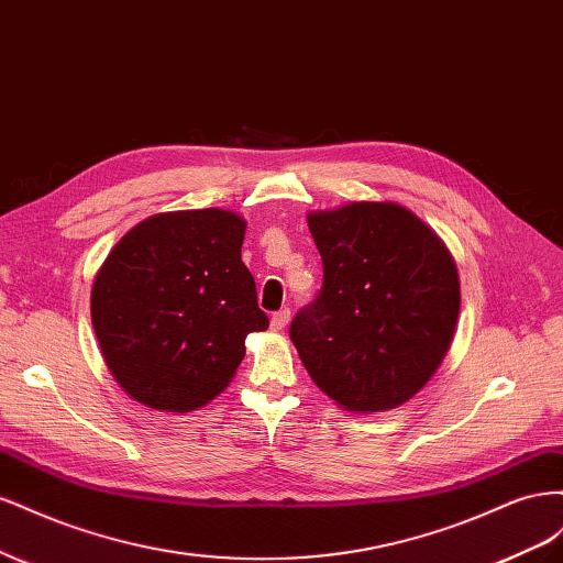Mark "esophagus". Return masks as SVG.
Wrapping results in <instances>:
<instances>
[{
	"instance_id": "obj_1",
	"label": "esophagus",
	"mask_w": 563,
	"mask_h": 563,
	"mask_svg": "<svg viewBox=\"0 0 563 563\" xmlns=\"http://www.w3.org/2000/svg\"><path fill=\"white\" fill-rule=\"evenodd\" d=\"M288 319H291V310H279V312L272 314V319H269L272 331H284Z\"/></svg>"
}]
</instances>
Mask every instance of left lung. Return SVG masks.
I'll list each match as a JSON object with an SVG mask.
<instances>
[{"mask_svg":"<svg viewBox=\"0 0 563 563\" xmlns=\"http://www.w3.org/2000/svg\"><path fill=\"white\" fill-rule=\"evenodd\" d=\"M308 225L323 284L288 331L302 366L350 413L413 399L453 343L460 277L449 246L397 201L310 211Z\"/></svg>","mask_w":563,"mask_h":563,"instance_id":"1","label":"left lung"}]
</instances>
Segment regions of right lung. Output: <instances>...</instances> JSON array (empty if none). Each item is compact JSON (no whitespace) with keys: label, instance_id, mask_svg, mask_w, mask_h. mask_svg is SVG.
<instances>
[{"label":"right lung","instance_id":"right-lung-1","mask_svg":"<svg viewBox=\"0 0 563 563\" xmlns=\"http://www.w3.org/2000/svg\"><path fill=\"white\" fill-rule=\"evenodd\" d=\"M246 220L228 209L155 213L100 265L91 321L131 399L166 413L216 399L242 364L244 340L269 327L242 263Z\"/></svg>","mask_w":563,"mask_h":563}]
</instances>
